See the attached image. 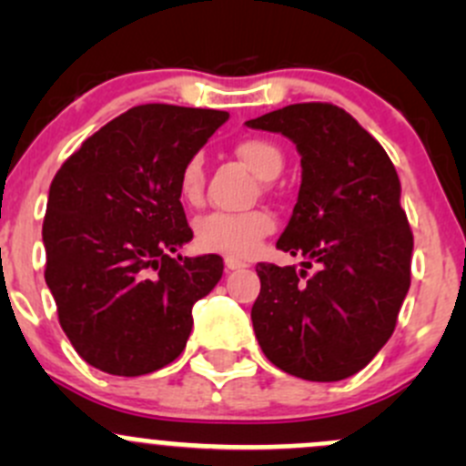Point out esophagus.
Returning <instances> with one entry per match:
<instances>
[{
    "label": "esophagus",
    "instance_id": "obj_1",
    "mask_svg": "<svg viewBox=\"0 0 466 466\" xmlns=\"http://www.w3.org/2000/svg\"><path fill=\"white\" fill-rule=\"evenodd\" d=\"M225 268H228V270H241V268H246V263L232 259V257H225Z\"/></svg>",
    "mask_w": 466,
    "mask_h": 466
}]
</instances>
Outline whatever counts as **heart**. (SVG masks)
Here are the masks:
<instances>
[{
  "label": "heart",
  "instance_id": "b5f03b06",
  "mask_svg": "<svg viewBox=\"0 0 466 466\" xmlns=\"http://www.w3.org/2000/svg\"><path fill=\"white\" fill-rule=\"evenodd\" d=\"M237 155L246 162V167L261 180H272L281 173L284 155L275 144L266 139H243L237 146ZM205 173L203 159L198 155L189 157L180 173V194L187 203H196L203 194ZM275 220L266 211H243V214H228L214 211L196 220V243L207 252H218L232 259H243L257 250L259 241L272 232Z\"/></svg>",
  "mask_w": 466,
  "mask_h": 466
}]
</instances>
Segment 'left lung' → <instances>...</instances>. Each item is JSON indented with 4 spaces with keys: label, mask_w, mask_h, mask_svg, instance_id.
<instances>
[{
    "label": "left lung",
    "mask_w": 466,
    "mask_h": 466,
    "mask_svg": "<svg viewBox=\"0 0 466 466\" xmlns=\"http://www.w3.org/2000/svg\"><path fill=\"white\" fill-rule=\"evenodd\" d=\"M246 126L284 135L302 157L298 203L277 248L304 261L299 270L257 266V340L293 377L342 380L388 342L410 289L401 182L383 146L331 103H295Z\"/></svg>",
    "instance_id": "1"
}]
</instances>
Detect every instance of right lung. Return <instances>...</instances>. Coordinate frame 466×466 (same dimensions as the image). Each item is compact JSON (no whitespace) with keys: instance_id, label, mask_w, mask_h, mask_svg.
I'll return each instance as SVG.
<instances>
[{"instance_id":"add662e5","label":"right lung","mask_w":466,"mask_h":466,"mask_svg":"<svg viewBox=\"0 0 466 466\" xmlns=\"http://www.w3.org/2000/svg\"><path fill=\"white\" fill-rule=\"evenodd\" d=\"M228 119L203 107H130L56 173L45 279L60 327L92 368L142 377L185 350L191 309L218 284L223 259L171 257L194 238L180 173Z\"/></svg>"}]
</instances>
